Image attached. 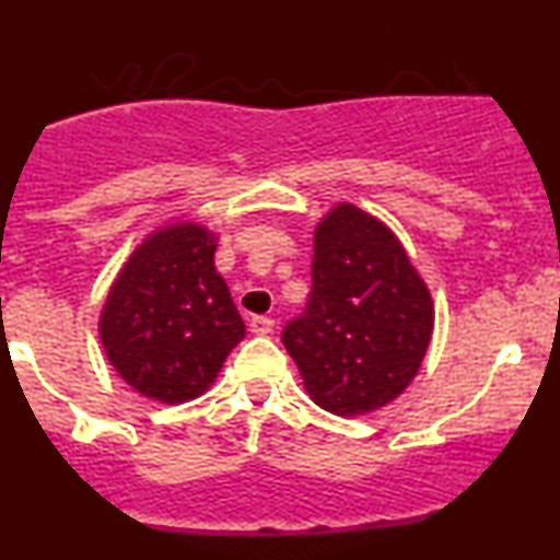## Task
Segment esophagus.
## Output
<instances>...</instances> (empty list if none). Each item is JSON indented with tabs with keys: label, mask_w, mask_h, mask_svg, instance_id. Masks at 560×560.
<instances>
[{
	"label": "esophagus",
	"mask_w": 560,
	"mask_h": 560,
	"mask_svg": "<svg viewBox=\"0 0 560 560\" xmlns=\"http://www.w3.org/2000/svg\"><path fill=\"white\" fill-rule=\"evenodd\" d=\"M273 326H276V320L268 318V316H253V318H249V331L258 334V337H266V334H271Z\"/></svg>",
	"instance_id": "obj_1"
}]
</instances>
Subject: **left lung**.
<instances>
[{
	"label": "left lung",
	"mask_w": 560,
	"mask_h": 560,
	"mask_svg": "<svg viewBox=\"0 0 560 560\" xmlns=\"http://www.w3.org/2000/svg\"><path fill=\"white\" fill-rule=\"evenodd\" d=\"M313 289L281 342L305 389L334 416H363L402 395L432 342V294L400 240L355 205L316 229Z\"/></svg>",
	"instance_id": "obj_1"
}]
</instances>
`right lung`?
I'll use <instances>...</instances> for the list:
<instances>
[{
	"label": "right lung",
	"instance_id": "right-lung-1",
	"mask_svg": "<svg viewBox=\"0 0 560 560\" xmlns=\"http://www.w3.org/2000/svg\"><path fill=\"white\" fill-rule=\"evenodd\" d=\"M213 253L215 236L205 226H165L133 249L110 287L102 347L120 378L150 400H195L244 339Z\"/></svg>",
	"mask_w": 560,
	"mask_h": 560
}]
</instances>
